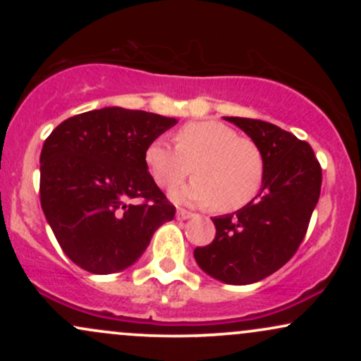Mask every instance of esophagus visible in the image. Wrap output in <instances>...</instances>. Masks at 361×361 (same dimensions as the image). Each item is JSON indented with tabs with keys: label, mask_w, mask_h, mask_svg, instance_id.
<instances>
[{
	"label": "esophagus",
	"mask_w": 361,
	"mask_h": 361,
	"mask_svg": "<svg viewBox=\"0 0 361 361\" xmlns=\"http://www.w3.org/2000/svg\"><path fill=\"white\" fill-rule=\"evenodd\" d=\"M192 217H195V214L188 212V210H185V209H178L176 210V219H178V221H186V219H192Z\"/></svg>",
	"instance_id": "34e87169"
}]
</instances>
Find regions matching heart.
Instances as JSON below:
<instances>
[{"instance_id": "1", "label": "heart", "mask_w": 361, "mask_h": 361, "mask_svg": "<svg viewBox=\"0 0 361 361\" xmlns=\"http://www.w3.org/2000/svg\"><path fill=\"white\" fill-rule=\"evenodd\" d=\"M173 140L175 147L164 139L149 142L144 163L156 185L164 190L180 186L193 169L197 178L175 192L176 202L235 212L259 193L264 157L252 139L238 135L233 127L217 120H200L181 126Z\"/></svg>"}]
</instances>
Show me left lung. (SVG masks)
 <instances>
[{
	"label": "left lung",
	"instance_id": "8db88e82",
	"mask_svg": "<svg viewBox=\"0 0 361 361\" xmlns=\"http://www.w3.org/2000/svg\"><path fill=\"white\" fill-rule=\"evenodd\" d=\"M258 144L264 180L238 212L214 217L215 239L193 251L198 267L229 285H247L280 270L304 241L321 195L322 169L305 140L270 122L226 117Z\"/></svg>",
	"mask_w": 361,
	"mask_h": 361
}]
</instances>
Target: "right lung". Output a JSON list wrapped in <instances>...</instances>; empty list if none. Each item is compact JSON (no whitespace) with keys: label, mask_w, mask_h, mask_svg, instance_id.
Masks as SVG:
<instances>
[{"label":"right lung","mask_w":361,"mask_h":361,"mask_svg":"<svg viewBox=\"0 0 361 361\" xmlns=\"http://www.w3.org/2000/svg\"><path fill=\"white\" fill-rule=\"evenodd\" d=\"M176 118L106 106L64 120L40 152V205L73 263L109 275L134 264L175 205L144 163Z\"/></svg>","instance_id":"add662e5"}]
</instances>
